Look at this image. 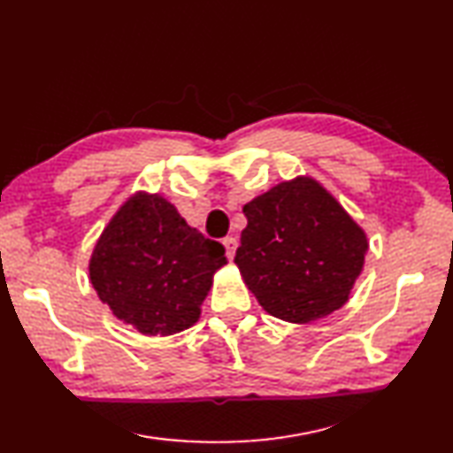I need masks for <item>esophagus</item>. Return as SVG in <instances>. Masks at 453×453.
<instances>
[{
    "mask_svg": "<svg viewBox=\"0 0 453 453\" xmlns=\"http://www.w3.org/2000/svg\"><path fill=\"white\" fill-rule=\"evenodd\" d=\"M224 247H226V257L229 260L235 258V250H237V239L235 237H226L224 239Z\"/></svg>",
    "mask_w": 453,
    "mask_h": 453,
    "instance_id": "esophagus-1",
    "label": "esophagus"
}]
</instances>
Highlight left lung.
<instances>
[{"instance_id":"1","label":"left lung","mask_w":453,"mask_h":453,"mask_svg":"<svg viewBox=\"0 0 453 453\" xmlns=\"http://www.w3.org/2000/svg\"><path fill=\"white\" fill-rule=\"evenodd\" d=\"M235 264L260 306L308 323L339 310L362 273L364 229L311 178L275 185L242 206Z\"/></svg>"}]
</instances>
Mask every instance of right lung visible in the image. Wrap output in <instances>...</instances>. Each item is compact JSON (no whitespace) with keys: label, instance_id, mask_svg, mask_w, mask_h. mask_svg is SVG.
I'll list each match as a JSON object with an SVG mask.
<instances>
[{"label":"right lung","instance_id":"obj_1","mask_svg":"<svg viewBox=\"0 0 453 453\" xmlns=\"http://www.w3.org/2000/svg\"><path fill=\"white\" fill-rule=\"evenodd\" d=\"M226 249L206 239L160 195L137 193L99 237L89 280L101 303L143 334L191 327Z\"/></svg>","mask_w":453,"mask_h":453}]
</instances>
